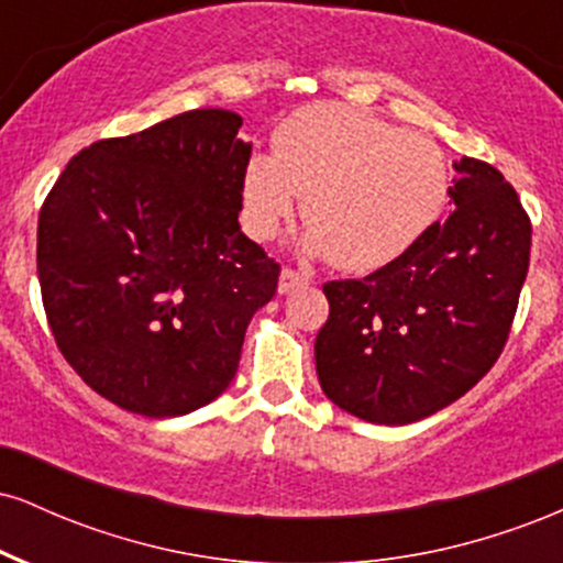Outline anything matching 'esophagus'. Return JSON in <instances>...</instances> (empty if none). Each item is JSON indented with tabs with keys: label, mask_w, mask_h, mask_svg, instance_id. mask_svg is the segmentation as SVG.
I'll return each mask as SVG.
<instances>
[{
	"label": "esophagus",
	"mask_w": 563,
	"mask_h": 563,
	"mask_svg": "<svg viewBox=\"0 0 563 563\" xmlns=\"http://www.w3.org/2000/svg\"><path fill=\"white\" fill-rule=\"evenodd\" d=\"M307 283H309V277H307V275L296 273L294 267H283V273H280V283H277V290H280V294H290V290H296V288L307 286Z\"/></svg>",
	"instance_id": "esophagus-1"
}]
</instances>
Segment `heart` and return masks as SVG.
Returning a JSON list of instances; mask_svg holds the SVG:
<instances>
[{"instance_id":"heart-1","label":"heart","mask_w":563,"mask_h":563,"mask_svg":"<svg viewBox=\"0 0 563 563\" xmlns=\"http://www.w3.org/2000/svg\"><path fill=\"white\" fill-rule=\"evenodd\" d=\"M442 147L389 121L320 102L275 129L273 156L249 158L243 222L260 241L294 214L309 224L307 249L349 273L402 260L434 230L450 200Z\"/></svg>"}]
</instances>
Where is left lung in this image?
Here are the masks:
<instances>
[{
	"label": "left lung",
	"mask_w": 563,
	"mask_h": 563,
	"mask_svg": "<svg viewBox=\"0 0 563 563\" xmlns=\"http://www.w3.org/2000/svg\"><path fill=\"white\" fill-rule=\"evenodd\" d=\"M455 211L402 260L322 286L314 339L325 397L371 423L434 416L487 376L506 346L529 269L532 222L495 166L463 156Z\"/></svg>",
	"instance_id": "left-lung-1"
}]
</instances>
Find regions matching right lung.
Here are the masks:
<instances>
[{"instance_id": "right-lung-1", "label": "right lung", "mask_w": 563, "mask_h": 563, "mask_svg": "<svg viewBox=\"0 0 563 563\" xmlns=\"http://www.w3.org/2000/svg\"><path fill=\"white\" fill-rule=\"evenodd\" d=\"M243 119L200 108L76 153L38 211L36 273L66 363L147 418L209 405L280 264L245 238Z\"/></svg>"}]
</instances>
